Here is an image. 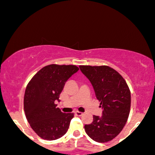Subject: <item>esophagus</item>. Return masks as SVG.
<instances>
[{
  "label": "esophagus",
  "mask_w": 155,
  "mask_h": 155,
  "mask_svg": "<svg viewBox=\"0 0 155 155\" xmlns=\"http://www.w3.org/2000/svg\"><path fill=\"white\" fill-rule=\"evenodd\" d=\"M75 114L78 117H81V116L83 115V113L82 112H80V111H75Z\"/></svg>",
  "instance_id": "obj_1"
}]
</instances>
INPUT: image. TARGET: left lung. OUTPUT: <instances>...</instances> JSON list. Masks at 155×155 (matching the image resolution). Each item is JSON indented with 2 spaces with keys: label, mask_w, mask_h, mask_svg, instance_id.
<instances>
[{
  "label": "left lung",
  "mask_w": 155,
  "mask_h": 155,
  "mask_svg": "<svg viewBox=\"0 0 155 155\" xmlns=\"http://www.w3.org/2000/svg\"><path fill=\"white\" fill-rule=\"evenodd\" d=\"M90 81L102 108V116H93L85 125L86 134L96 142H109L117 137L126 124L131 107V93L124 78L107 66H80Z\"/></svg>",
  "instance_id": "8db88e82"
}]
</instances>
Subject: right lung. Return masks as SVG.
Here are the masks:
<instances>
[{"label":"right lung","mask_w":155,"mask_h":155,"mask_svg":"<svg viewBox=\"0 0 155 155\" xmlns=\"http://www.w3.org/2000/svg\"><path fill=\"white\" fill-rule=\"evenodd\" d=\"M79 70L73 65L51 64L42 68L26 86L24 106L31 129L47 140H54L68 131L74 114H64L56 108V101L66 81Z\"/></svg>","instance_id":"right-lung-1"}]
</instances>
